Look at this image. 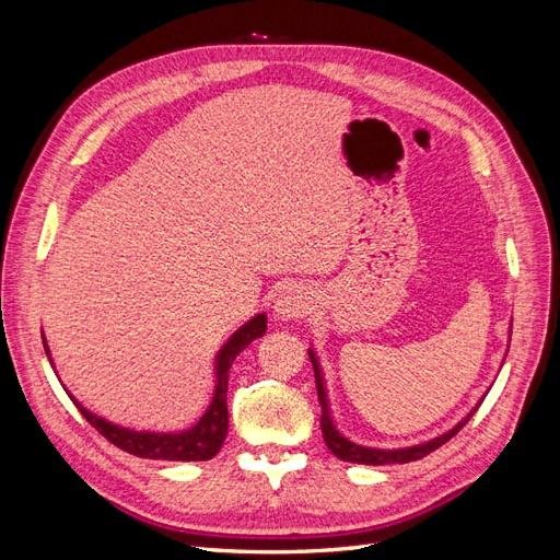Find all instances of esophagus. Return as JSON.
Listing matches in <instances>:
<instances>
[{
    "instance_id": "34e87169",
    "label": "esophagus",
    "mask_w": 560,
    "mask_h": 560,
    "mask_svg": "<svg viewBox=\"0 0 560 560\" xmlns=\"http://www.w3.org/2000/svg\"><path fill=\"white\" fill-rule=\"evenodd\" d=\"M311 294L306 287L301 284H290L284 287L280 296L276 299V315L280 319H296V317H306L311 313Z\"/></svg>"
}]
</instances>
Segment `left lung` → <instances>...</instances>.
I'll list each match as a JSON object with an SVG mask.
<instances>
[{
	"label": "left lung",
	"instance_id": "left-lung-1",
	"mask_svg": "<svg viewBox=\"0 0 560 560\" xmlns=\"http://www.w3.org/2000/svg\"><path fill=\"white\" fill-rule=\"evenodd\" d=\"M308 358L313 362V371H315V385H317V399L322 406V416H319V425H322V436H325V444L329 446V451L338 457V460L346 463H358V465H404L411 460H420V457L430 455L432 451H436L439 446H444L451 436H455L460 432L467 420L474 416V409L465 420L457 422L453 430H448L446 434L432 439L428 444H418V446H409V448H397V451H383V448H366L360 444H352L350 439H346L341 432L336 430L331 413H329V404H327V393H325V378H322V369L317 364L315 352L308 350Z\"/></svg>",
	"mask_w": 560,
	"mask_h": 560
}]
</instances>
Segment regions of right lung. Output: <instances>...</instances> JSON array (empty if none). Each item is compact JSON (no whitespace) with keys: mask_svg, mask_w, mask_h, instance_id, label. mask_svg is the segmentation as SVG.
<instances>
[{"mask_svg":"<svg viewBox=\"0 0 560 560\" xmlns=\"http://www.w3.org/2000/svg\"><path fill=\"white\" fill-rule=\"evenodd\" d=\"M264 334H266V315L261 313L257 317H252L247 325H243L238 331H235L229 338V343L219 350L214 399L210 404V409L206 411V416H202L196 425L186 432L156 434V432L126 430V428L112 425V422H107L105 418H97L95 413L86 411L72 395L70 399L79 406L83 418H86L91 425L107 439V442H112L114 446H118L126 453L149 457V460H182V463L210 460V457H214L219 448H222L229 432V409H226L229 369L233 360L241 354V350H245L254 338H259ZM44 348H46V341H44ZM46 354H48V348H46Z\"/></svg>","mask_w":560,"mask_h":560,"instance_id":"1","label":"right lung"}]
</instances>
